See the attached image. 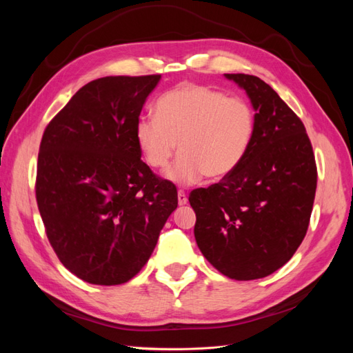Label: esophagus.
Masks as SVG:
<instances>
[{
	"instance_id": "1",
	"label": "esophagus",
	"mask_w": 353,
	"mask_h": 353,
	"mask_svg": "<svg viewBox=\"0 0 353 353\" xmlns=\"http://www.w3.org/2000/svg\"><path fill=\"white\" fill-rule=\"evenodd\" d=\"M187 201H188V199H187V194L184 193L183 190H179V191H178V205H179V206L187 205Z\"/></svg>"
}]
</instances>
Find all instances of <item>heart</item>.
Here are the masks:
<instances>
[{"mask_svg":"<svg viewBox=\"0 0 353 353\" xmlns=\"http://www.w3.org/2000/svg\"><path fill=\"white\" fill-rule=\"evenodd\" d=\"M254 132L252 105L227 97L205 85L184 83L165 92L156 103V116L135 123V143L145 163L162 170L178 152L169 179L181 185L197 184L206 175H230L248 153Z\"/></svg>","mask_w":353,"mask_h":353,"instance_id":"b5f03b06","label":"heart"}]
</instances>
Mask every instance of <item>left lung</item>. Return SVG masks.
Instances as JSON below:
<instances>
[{
    "label": "left lung",
    "instance_id": "8db88e82",
    "mask_svg": "<svg viewBox=\"0 0 353 353\" xmlns=\"http://www.w3.org/2000/svg\"><path fill=\"white\" fill-rule=\"evenodd\" d=\"M248 92L254 132L232 172L188 201L203 256L228 279L258 280L280 270L303 241L311 219L316 163L303 122L268 83L225 73Z\"/></svg>",
    "mask_w": 353,
    "mask_h": 353
}]
</instances>
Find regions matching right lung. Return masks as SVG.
Returning a JSON list of instances; mask_svg holds the SVG:
<instances>
[{
	"label": "right lung",
	"mask_w": 353,
	"mask_h": 353,
	"mask_svg": "<svg viewBox=\"0 0 353 353\" xmlns=\"http://www.w3.org/2000/svg\"><path fill=\"white\" fill-rule=\"evenodd\" d=\"M160 74L88 82L47 125L35 193L51 248L90 284L130 281L178 206L135 143V123Z\"/></svg>",
	"instance_id": "1"
}]
</instances>
